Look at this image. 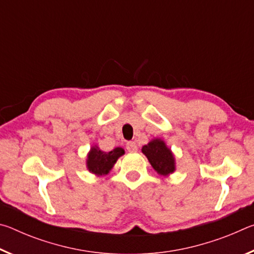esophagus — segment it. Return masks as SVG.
Listing matches in <instances>:
<instances>
[{
	"mask_svg": "<svg viewBox=\"0 0 254 254\" xmlns=\"http://www.w3.org/2000/svg\"><path fill=\"white\" fill-rule=\"evenodd\" d=\"M127 150L128 152H136L137 151V145L135 142H127Z\"/></svg>",
	"mask_w": 254,
	"mask_h": 254,
	"instance_id": "1",
	"label": "esophagus"
}]
</instances>
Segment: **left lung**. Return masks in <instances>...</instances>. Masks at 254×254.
I'll return each instance as SVG.
<instances>
[{"label": "left lung", "mask_w": 254, "mask_h": 254, "mask_svg": "<svg viewBox=\"0 0 254 254\" xmlns=\"http://www.w3.org/2000/svg\"><path fill=\"white\" fill-rule=\"evenodd\" d=\"M142 152L159 175L168 176L175 171L174 154L162 140L154 139L150 141L147 145L142 147Z\"/></svg>", "instance_id": "8db88e82"}]
</instances>
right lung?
Wrapping results in <instances>:
<instances>
[{
    "instance_id": "1",
    "label": "right lung",
    "mask_w": 254,
    "mask_h": 254,
    "mask_svg": "<svg viewBox=\"0 0 254 254\" xmlns=\"http://www.w3.org/2000/svg\"><path fill=\"white\" fill-rule=\"evenodd\" d=\"M122 154H124L122 148H115L110 152H104L97 147H93L87 157V169L95 175L109 174Z\"/></svg>"
}]
</instances>
